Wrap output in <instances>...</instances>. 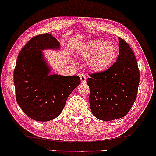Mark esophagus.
<instances>
[{"label":"esophagus","instance_id":"1","mask_svg":"<svg viewBox=\"0 0 156 156\" xmlns=\"http://www.w3.org/2000/svg\"><path fill=\"white\" fill-rule=\"evenodd\" d=\"M80 80H81V82H82V83H85V82H86L87 77H86V76L84 75V74H81L80 75Z\"/></svg>","mask_w":156,"mask_h":156}]
</instances>
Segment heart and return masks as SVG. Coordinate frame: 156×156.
Here are the masks:
<instances>
[{
    "label": "heart",
    "mask_w": 156,
    "mask_h": 156,
    "mask_svg": "<svg viewBox=\"0 0 156 156\" xmlns=\"http://www.w3.org/2000/svg\"><path fill=\"white\" fill-rule=\"evenodd\" d=\"M82 58L89 60L88 65L92 71L102 72L111 67L118 55L116 44L107 40H90L79 50Z\"/></svg>",
    "instance_id": "heart-1"
}]
</instances>
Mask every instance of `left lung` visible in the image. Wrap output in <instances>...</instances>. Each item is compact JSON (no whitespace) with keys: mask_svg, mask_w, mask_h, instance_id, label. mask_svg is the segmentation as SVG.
I'll list each match as a JSON object with an SVG mask.
<instances>
[{"mask_svg":"<svg viewBox=\"0 0 156 156\" xmlns=\"http://www.w3.org/2000/svg\"><path fill=\"white\" fill-rule=\"evenodd\" d=\"M116 62L106 71L90 74L89 104L96 118L108 121L122 118L137 97L140 73L135 55L121 38Z\"/></svg>","mask_w":156,"mask_h":156,"instance_id":"left-lung-1","label":"left lung"}]
</instances>
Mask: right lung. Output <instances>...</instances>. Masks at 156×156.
<instances>
[{
    "instance_id": "right-lung-1",
    "label": "right lung",
    "mask_w": 156,
    "mask_h": 156,
    "mask_svg": "<svg viewBox=\"0 0 156 156\" xmlns=\"http://www.w3.org/2000/svg\"><path fill=\"white\" fill-rule=\"evenodd\" d=\"M59 48L56 38L45 33L32 38L18 55L13 76L16 101L33 120L48 121L58 116L81 82L79 76L50 74L42 50Z\"/></svg>"
}]
</instances>
